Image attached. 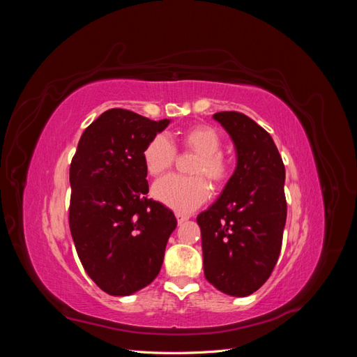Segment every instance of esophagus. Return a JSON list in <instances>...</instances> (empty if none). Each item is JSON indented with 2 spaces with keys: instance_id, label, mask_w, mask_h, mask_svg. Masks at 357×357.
Returning a JSON list of instances; mask_svg holds the SVG:
<instances>
[{
  "instance_id": "obj_1",
  "label": "esophagus",
  "mask_w": 357,
  "mask_h": 357,
  "mask_svg": "<svg viewBox=\"0 0 357 357\" xmlns=\"http://www.w3.org/2000/svg\"><path fill=\"white\" fill-rule=\"evenodd\" d=\"M176 218H177L178 223H183V222L189 220V215L188 214H183V213H176Z\"/></svg>"
}]
</instances>
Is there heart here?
Instances as JSON below:
<instances>
[{
  "instance_id": "1",
  "label": "heart",
  "mask_w": 357,
  "mask_h": 357,
  "mask_svg": "<svg viewBox=\"0 0 357 357\" xmlns=\"http://www.w3.org/2000/svg\"><path fill=\"white\" fill-rule=\"evenodd\" d=\"M181 146L197 153L198 159L192 168L193 177L168 176L156 181L152 189L153 198L177 213H190L210 197V186L205 176L219 185L229 172V164L220 153L222 138L208 125L188 128L180 135ZM176 149L165 135L153 137L143 150V162L150 176L159 177L172 167Z\"/></svg>"
}]
</instances>
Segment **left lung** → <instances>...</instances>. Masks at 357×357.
Here are the masks:
<instances>
[{"mask_svg": "<svg viewBox=\"0 0 357 357\" xmlns=\"http://www.w3.org/2000/svg\"><path fill=\"white\" fill-rule=\"evenodd\" d=\"M229 134L236 167L220 197L202 211L205 278L226 295H252L271 275L282 250L287 205L282 156L262 126L236 112L213 114Z\"/></svg>", "mask_w": 357, "mask_h": 357, "instance_id": "left-lung-1", "label": "left lung"}]
</instances>
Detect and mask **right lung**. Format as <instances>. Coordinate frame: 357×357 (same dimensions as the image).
<instances>
[{
	"instance_id": "obj_1",
	"label": "right lung",
	"mask_w": 357,
	"mask_h": 357,
	"mask_svg": "<svg viewBox=\"0 0 357 357\" xmlns=\"http://www.w3.org/2000/svg\"><path fill=\"white\" fill-rule=\"evenodd\" d=\"M112 109L80 137L70 167V229L84 271L105 294L129 296L158 277L174 213L147 199L143 150L169 125Z\"/></svg>"
}]
</instances>
